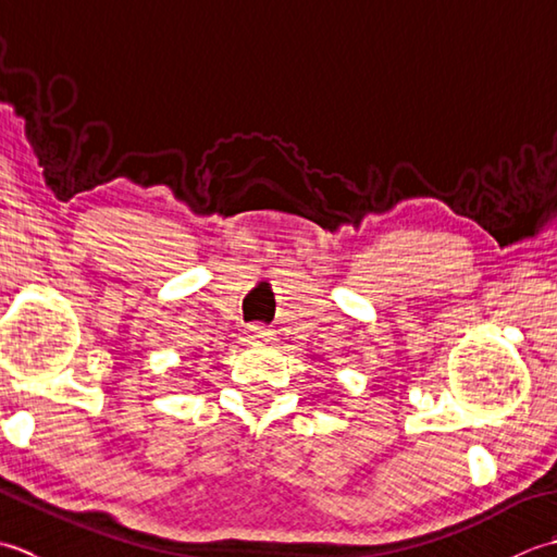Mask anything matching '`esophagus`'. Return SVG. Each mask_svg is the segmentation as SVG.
<instances>
[{
	"mask_svg": "<svg viewBox=\"0 0 557 557\" xmlns=\"http://www.w3.org/2000/svg\"><path fill=\"white\" fill-rule=\"evenodd\" d=\"M271 336H274V334H271L269 329L262 326V324H249V326H247V338H249V342H252V344L271 342Z\"/></svg>",
	"mask_w": 557,
	"mask_h": 557,
	"instance_id": "obj_1",
	"label": "esophagus"
}]
</instances>
